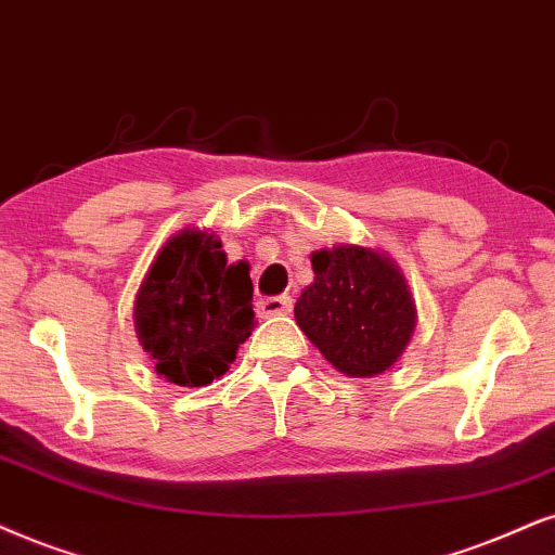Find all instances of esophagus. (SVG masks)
I'll use <instances>...</instances> for the list:
<instances>
[{
  "mask_svg": "<svg viewBox=\"0 0 555 555\" xmlns=\"http://www.w3.org/2000/svg\"><path fill=\"white\" fill-rule=\"evenodd\" d=\"M294 307L292 297H286V294H282V297H266L258 301V310H261V314H266V318H271V314H289Z\"/></svg>",
  "mask_w": 555,
  "mask_h": 555,
  "instance_id": "obj_1",
  "label": "esophagus"
}]
</instances>
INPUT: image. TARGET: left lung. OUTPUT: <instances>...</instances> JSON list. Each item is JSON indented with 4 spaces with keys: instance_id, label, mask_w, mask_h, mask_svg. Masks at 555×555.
Returning <instances> with one entry per match:
<instances>
[{
    "instance_id": "8db88e82",
    "label": "left lung",
    "mask_w": 555,
    "mask_h": 555,
    "mask_svg": "<svg viewBox=\"0 0 555 555\" xmlns=\"http://www.w3.org/2000/svg\"><path fill=\"white\" fill-rule=\"evenodd\" d=\"M314 282L294 307L297 325L335 369L376 376L415 330V301L389 258L361 245L312 254Z\"/></svg>"
}]
</instances>
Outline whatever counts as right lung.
<instances>
[{"label":"right lung","instance_id":"add662e5","mask_svg":"<svg viewBox=\"0 0 555 555\" xmlns=\"http://www.w3.org/2000/svg\"><path fill=\"white\" fill-rule=\"evenodd\" d=\"M222 243L184 230L164 245L135 299V330L156 371L205 387L235 361L256 325L248 263H228Z\"/></svg>","mask_w":555,"mask_h":555}]
</instances>
